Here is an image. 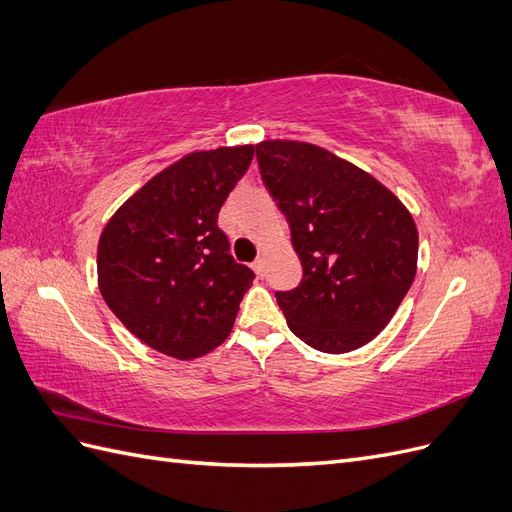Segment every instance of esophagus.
<instances>
[{"label":"esophagus","mask_w":512,"mask_h":512,"mask_svg":"<svg viewBox=\"0 0 512 512\" xmlns=\"http://www.w3.org/2000/svg\"><path fill=\"white\" fill-rule=\"evenodd\" d=\"M252 269L256 271V275H258V277L265 275V260H262V258L254 260V262H252Z\"/></svg>","instance_id":"34e87169"}]
</instances>
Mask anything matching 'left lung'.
<instances>
[{"label": "left lung", "instance_id": "left-lung-1", "mask_svg": "<svg viewBox=\"0 0 512 512\" xmlns=\"http://www.w3.org/2000/svg\"><path fill=\"white\" fill-rule=\"evenodd\" d=\"M256 158L303 267L297 288L275 292L290 331L329 354L365 346L414 282L410 211L378 179L322 147L262 141Z\"/></svg>", "mask_w": 512, "mask_h": 512}]
</instances>
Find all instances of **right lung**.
Segmentation results:
<instances>
[{"label":"right lung","instance_id":"add662e5","mask_svg":"<svg viewBox=\"0 0 512 512\" xmlns=\"http://www.w3.org/2000/svg\"><path fill=\"white\" fill-rule=\"evenodd\" d=\"M254 149L188 153L149 179L104 226L100 292L149 348L190 361L230 335L254 271L230 256L218 213Z\"/></svg>","mask_w":512,"mask_h":512}]
</instances>
